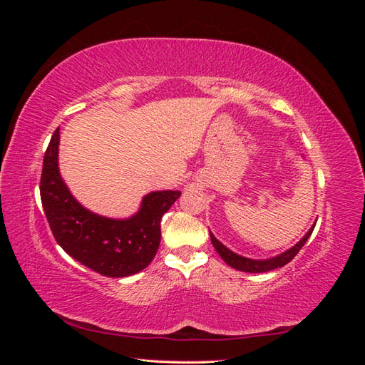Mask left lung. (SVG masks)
<instances>
[{"label":"left lung","mask_w":365,"mask_h":365,"mask_svg":"<svg viewBox=\"0 0 365 365\" xmlns=\"http://www.w3.org/2000/svg\"><path fill=\"white\" fill-rule=\"evenodd\" d=\"M314 228H315V224L312 225L311 230L307 231L306 236L300 242H298L297 245H294L288 251L282 252L280 256L272 257V259H267V260H252V259L242 257V256H239V254L233 252V251L228 250L227 247L220 244V242L212 233H210V237H212V244L216 248V251L219 252V256L222 257L224 262L228 263L231 268L239 269V271H245V272H267V271H271V269H275V268H282V267H284L286 263H289L297 256L298 251L303 248V245L306 244V240L311 237Z\"/></svg>","instance_id":"8db88e82"}]
</instances>
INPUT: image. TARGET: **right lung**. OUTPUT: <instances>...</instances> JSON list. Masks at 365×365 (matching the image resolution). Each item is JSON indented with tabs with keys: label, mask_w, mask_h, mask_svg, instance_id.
<instances>
[{
	"label": "right lung",
	"mask_w": 365,
	"mask_h": 365,
	"mask_svg": "<svg viewBox=\"0 0 365 365\" xmlns=\"http://www.w3.org/2000/svg\"><path fill=\"white\" fill-rule=\"evenodd\" d=\"M58 146L59 128L43 155L39 185L54 239L73 259L106 277H128L145 269L160 247L161 217L181 192L146 195L140 212L129 219L94 215L77 202L63 184L58 168Z\"/></svg>",
	"instance_id": "1"
}]
</instances>
